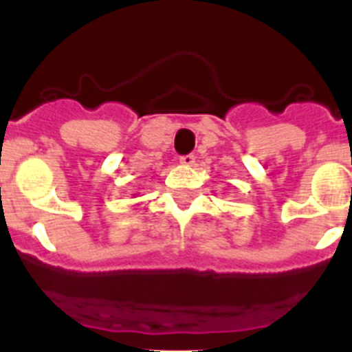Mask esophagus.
Segmentation results:
<instances>
[{
    "label": "esophagus",
    "instance_id": "obj_1",
    "mask_svg": "<svg viewBox=\"0 0 352 352\" xmlns=\"http://www.w3.org/2000/svg\"><path fill=\"white\" fill-rule=\"evenodd\" d=\"M194 162H195V157L194 155H183V157H179V164H182V166H185V167H190V166H194Z\"/></svg>",
    "mask_w": 352,
    "mask_h": 352
}]
</instances>
